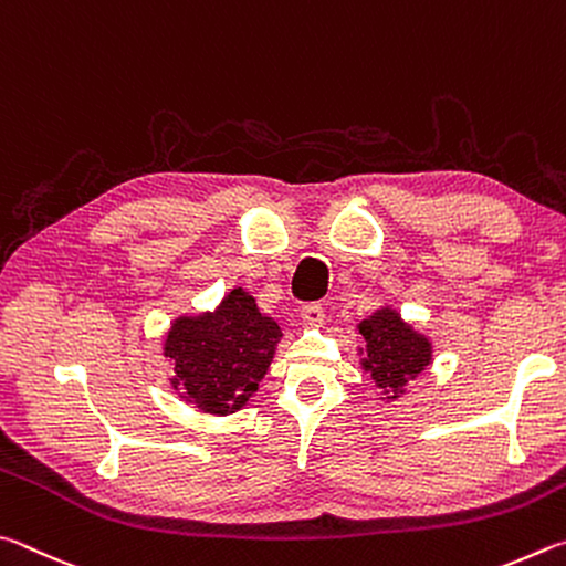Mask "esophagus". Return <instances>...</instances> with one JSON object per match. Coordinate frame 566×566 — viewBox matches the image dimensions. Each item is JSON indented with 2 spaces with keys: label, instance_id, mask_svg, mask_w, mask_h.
Here are the masks:
<instances>
[{
  "label": "esophagus",
  "instance_id": "34e87169",
  "mask_svg": "<svg viewBox=\"0 0 566 566\" xmlns=\"http://www.w3.org/2000/svg\"><path fill=\"white\" fill-rule=\"evenodd\" d=\"M301 318L305 325H311V328H321L325 321V311L318 303H305L301 308Z\"/></svg>",
  "mask_w": 566,
  "mask_h": 566
}]
</instances>
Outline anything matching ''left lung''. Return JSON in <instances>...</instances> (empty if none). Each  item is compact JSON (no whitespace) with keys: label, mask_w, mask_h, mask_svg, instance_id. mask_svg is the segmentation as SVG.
Segmentation results:
<instances>
[{"label":"left lung","mask_w":566,"mask_h":566,"mask_svg":"<svg viewBox=\"0 0 566 566\" xmlns=\"http://www.w3.org/2000/svg\"><path fill=\"white\" fill-rule=\"evenodd\" d=\"M358 328L368 343L363 368L370 373L380 390L388 392V400L400 398L408 380L418 378L432 363L430 340L405 323L392 308L375 311Z\"/></svg>","instance_id":"8db88e82"}]
</instances>
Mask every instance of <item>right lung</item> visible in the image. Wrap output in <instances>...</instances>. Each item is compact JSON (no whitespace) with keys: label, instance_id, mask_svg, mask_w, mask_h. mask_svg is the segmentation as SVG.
<instances>
[{"label":"right lung","instance_id":"obj_1","mask_svg":"<svg viewBox=\"0 0 566 566\" xmlns=\"http://www.w3.org/2000/svg\"><path fill=\"white\" fill-rule=\"evenodd\" d=\"M281 335L251 295L233 289L213 313L178 318L168 331L164 355L174 363V390L203 412L241 410L263 380Z\"/></svg>","mask_w":566,"mask_h":566}]
</instances>
